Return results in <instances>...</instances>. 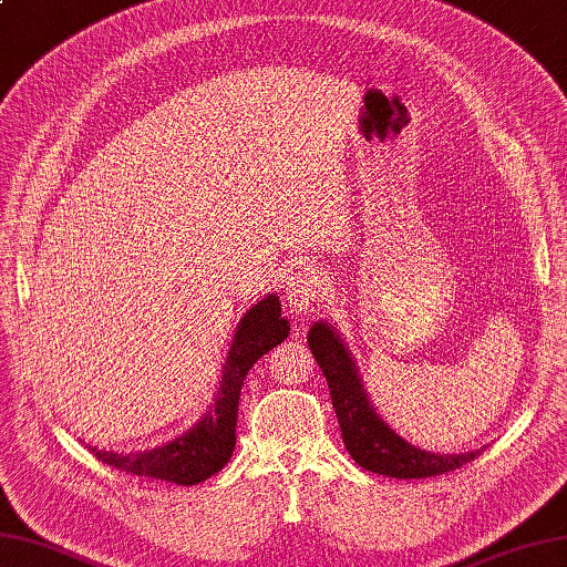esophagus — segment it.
I'll return each instance as SVG.
<instances>
[{
    "mask_svg": "<svg viewBox=\"0 0 567 567\" xmlns=\"http://www.w3.org/2000/svg\"><path fill=\"white\" fill-rule=\"evenodd\" d=\"M287 305H290L292 315H309L317 312L319 305L324 302V280H321V272L312 265H305V268H297L290 275V282H287Z\"/></svg>",
    "mask_w": 567,
    "mask_h": 567,
    "instance_id": "34e87169",
    "label": "esophagus"
}]
</instances>
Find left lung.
<instances>
[{
    "instance_id": "8db88e82",
    "label": "left lung",
    "mask_w": 567,
    "mask_h": 567,
    "mask_svg": "<svg viewBox=\"0 0 567 567\" xmlns=\"http://www.w3.org/2000/svg\"><path fill=\"white\" fill-rule=\"evenodd\" d=\"M307 341L319 369L327 375L343 445H347L351 460L359 467L373 474L395 476V480H425V476L460 470L462 464L480 457L482 450L464 454H435L410 445L375 413L369 393H365L359 379V369L351 359V351L339 339L337 329L327 321H317L309 329Z\"/></svg>"
}]
</instances>
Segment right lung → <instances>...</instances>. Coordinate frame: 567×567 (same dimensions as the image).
Returning a JSON list of instances; mask_svg holds the SVG:
<instances>
[{"instance_id": "obj_1", "label": "right lung", "mask_w": 567, "mask_h": 567, "mask_svg": "<svg viewBox=\"0 0 567 567\" xmlns=\"http://www.w3.org/2000/svg\"><path fill=\"white\" fill-rule=\"evenodd\" d=\"M282 305L275 295L260 299L252 305L246 317L236 327L228 359L224 365V379H220L214 403L198 423L162 447L147 452H105L93 447L95 457L110 464L120 472L150 476V480L174 482L182 486H192L208 480L228 464L233 447H236V423H238V401L240 388L246 381L252 363L262 353L275 349L290 334V324L280 317Z\"/></svg>"}]
</instances>
